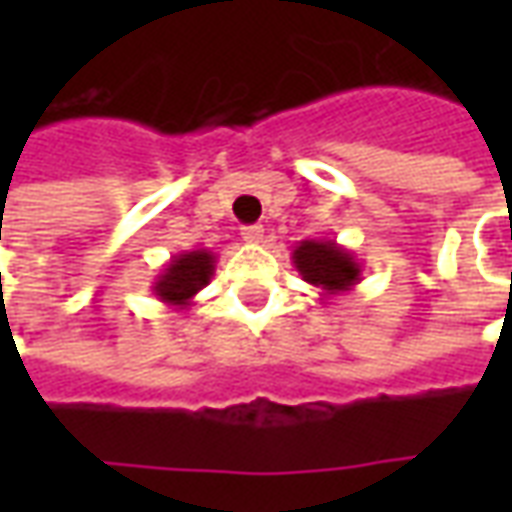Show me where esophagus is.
I'll use <instances>...</instances> for the list:
<instances>
[{
  "instance_id": "obj_1",
  "label": "esophagus",
  "mask_w": 512,
  "mask_h": 512,
  "mask_svg": "<svg viewBox=\"0 0 512 512\" xmlns=\"http://www.w3.org/2000/svg\"><path fill=\"white\" fill-rule=\"evenodd\" d=\"M241 235H244V241H249V244H260L263 241V227L260 224H249V227L241 230Z\"/></svg>"
}]
</instances>
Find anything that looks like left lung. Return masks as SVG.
I'll use <instances>...</instances> for the list:
<instances>
[{
  "label": "left lung",
  "instance_id": "left-lung-1",
  "mask_svg": "<svg viewBox=\"0 0 512 512\" xmlns=\"http://www.w3.org/2000/svg\"><path fill=\"white\" fill-rule=\"evenodd\" d=\"M293 266L323 299L354 290L362 282V263L345 246L326 238H307L293 246Z\"/></svg>",
  "mask_w": 512,
  "mask_h": 512
}]
</instances>
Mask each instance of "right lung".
I'll return each mask as SVG.
<instances>
[{"instance_id": "obj_1", "label": "right lung", "mask_w": 512, "mask_h": 512, "mask_svg": "<svg viewBox=\"0 0 512 512\" xmlns=\"http://www.w3.org/2000/svg\"><path fill=\"white\" fill-rule=\"evenodd\" d=\"M213 268H216V255L208 249L180 252L161 268V274L153 282V296L178 312L189 310L194 296L213 279Z\"/></svg>"}]
</instances>
